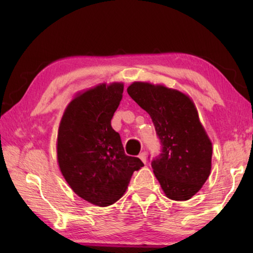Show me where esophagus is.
<instances>
[{"label": "esophagus", "instance_id": "esophagus-1", "mask_svg": "<svg viewBox=\"0 0 253 253\" xmlns=\"http://www.w3.org/2000/svg\"><path fill=\"white\" fill-rule=\"evenodd\" d=\"M138 157L140 158V160H142V162L143 163H146V161H147V154H146V152H142L138 155Z\"/></svg>", "mask_w": 253, "mask_h": 253}]
</instances>
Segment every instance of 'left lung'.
Wrapping results in <instances>:
<instances>
[{"label": "left lung", "instance_id": "8db88e82", "mask_svg": "<svg viewBox=\"0 0 253 253\" xmlns=\"http://www.w3.org/2000/svg\"><path fill=\"white\" fill-rule=\"evenodd\" d=\"M151 116L161 143L153 172L169 199L186 201L201 190L211 172L212 143L195 106L181 91L164 85L134 83L127 88Z\"/></svg>", "mask_w": 253, "mask_h": 253}]
</instances>
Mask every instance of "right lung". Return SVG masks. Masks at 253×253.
<instances>
[{
  "mask_svg": "<svg viewBox=\"0 0 253 253\" xmlns=\"http://www.w3.org/2000/svg\"><path fill=\"white\" fill-rule=\"evenodd\" d=\"M124 84H105L77 96L63 114L58 131V163L67 183L81 199L108 207L122 198L138 157L125 154L111 118L123 98Z\"/></svg>",
  "mask_w": 253,
  "mask_h": 253,
  "instance_id": "obj_1",
  "label": "right lung"
}]
</instances>
